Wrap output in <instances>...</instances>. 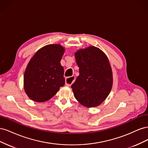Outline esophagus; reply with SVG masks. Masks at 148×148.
Listing matches in <instances>:
<instances>
[{
    "mask_svg": "<svg viewBox=\"0 0 148 148\" xmlns=\"http://www.w3.org/2000/svg\"><path fill=\"white\" fill-rule=\"evenodd\" d=\"M75 76H72V77H71L66 78L65 79V85L67 86H70L71 84L75 82Z\"/></svg>",
    "mask_w": 148,
    "mask_h": 148,
    "instance_id": "obj_1",
    "label": "esophagus"
}]
</instances>
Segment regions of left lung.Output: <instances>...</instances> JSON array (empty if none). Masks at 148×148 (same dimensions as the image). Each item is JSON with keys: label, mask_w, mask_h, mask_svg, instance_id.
<instances>
[{"label": "left lung", "mask_w": 148, "mask_h": 148, "mask_svg": "<svg viewBox=\"0 0 148 148\" xmlns=\"http://www.w3.org/2000/svg\"><path fill=\"white\" fill-rule=\"evenodd\" d=\"M75 56L79 75L71 87L76 99L88 108L99 106L109 96L113 84L108 57L95 46L78 49Z\"/></svg>", "instance_id": "obj_1"}]
</instances>
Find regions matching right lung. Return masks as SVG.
Listing matches in <instances>:
<instances>
[{
	"label": "right lung",
	"instance_id": "right-lung-1",
	"mask_svg": "<svg viewBox=\"0 0 148 148\" xmlns=\"http://www.w3.org/2000/svg\"><path fill=\"white\" fill-rule=\"evenodd\" d=\"M65 49L59 44H49L36 52L26 66L23 77L25 91L29 99L46 102L65 84L60 64Z\"/></svg>",
	"mask_w": 148,
	"mask_h": 148
}]
</instances>
